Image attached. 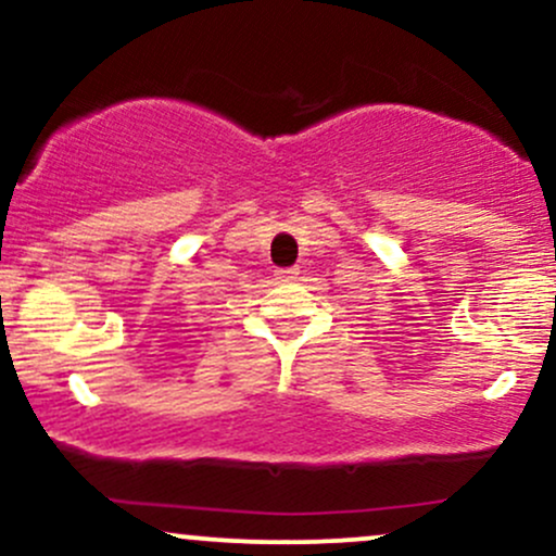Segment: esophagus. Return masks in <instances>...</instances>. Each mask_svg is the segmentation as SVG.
I'll list each match as a JSON object with an SVG mask.
<instances>
[{"label": "esophagus", "mask_w": 556, "mask_h": 556, "mask_svg": "<svg viewBox=\"0 0 556 556\" xmlns=\"http://www.w3.org/2000/svg\"><path fill=\"white\" fill-rule=\"evenodd\" d=\"M298 269H295V266H290V269H277V271H274V277H277L279 279V282H292V279H298Z\"/></svg>", "instance_id": "34e87169"}]
</instances>
